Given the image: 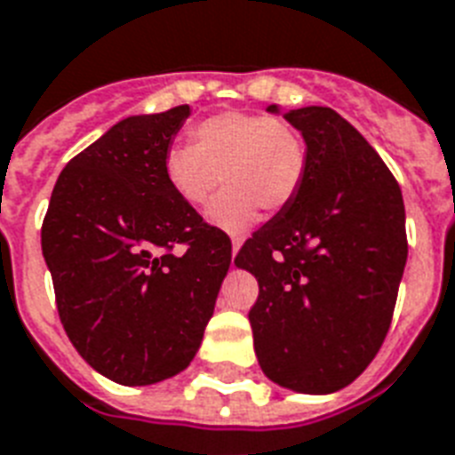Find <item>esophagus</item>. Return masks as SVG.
Wrapping results in <instances>:
<instances>
[{"label": "esophagus", "mask_w": 455, "mask_h": 455, "mask_svg": "<svg viewBox=\"0 0 455 455\" xmlns=\"http://www.w3.org/2000/svg\"><path fill=\"white\" fill-rule=\"evenodd\" d=\"M242 249V237H232V263H235V256L239 253Z\"/></svg>", "instance_id": "esophagus-1"}]
</instances>
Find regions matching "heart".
I'll list each match as a JSON object with an SVG mask.
<instances>
[{
  "instance_id": "b5f03b06",
  "label": "heart",
  "mask_w": 455,
  "mask_h": 455,
  "mask_svg": "<svg viewBox=\"0 0 455 455\" xmlns=\"http://www.w3.org/2000/svg\"><path fill=\"white\" fill-rule=\"evenodd\" d=\"M192 143L166 150V183L188 206H204L228 183L206 211L223 230H249L258 209L277 213L303 188L307 152L286 122L258 112H220L192 126Z\"/></svg>"
}]
</instances>
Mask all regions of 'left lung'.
Returning a JSON list of instances; mask_svg holds the SVG:
<instances>
[{
	"label": "left lung",
	"instance_id": "8db88e82",
	"mask_svg": "<svg viewBox=\"0 0 455 455\" xmlns=\"http://www.w3.org/2000/svg\"><path fill=\"white\" fill-rule=\"evenodd\" d=\"M284 119L305 140L303 188L246 239L235 265L260 289L249 322L265 376L329 395L371 364L390 329L409 253L404 199L378 152L336 110L310 105Z\"/></svg>",
	"mask_w": 455,
	"mask_h": 455
}]
</instances>
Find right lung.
Listing matches in <instances>:
<instances>
[{"mask_svg":"<svg viewBox=\"0 0 455 455\" xmlns=\"http://www.w3.org/2000/svg\"><path fill=\"white\" fill-rule=\"evenodd\" d=\"M190 105L133 115L60 171L42 253L63 329L119 385L176 376L197 355L232 244L173 195L164 155Z\"/></svg>","mask_w":455,"mask_h":455,"instance_id":"1","label":"right lung"}]
</instances>
